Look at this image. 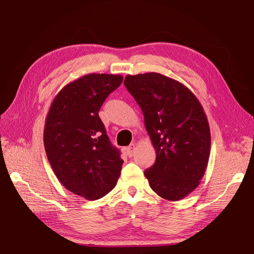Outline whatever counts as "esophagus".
<instances>
[{"label": "esophagus", "instance_id": "34e87169", "mask_svg": "<svg viewBox=\"0 0 254 254\" xmlns=\"http://www.w3.org/2000/svg\"><path fill=\"white\" fill-rule=\"evenodd\" d=\"M134 151H135L134 143H132V144H130L127 147V153L128 156H133V154H134Z\"/></svg>", "mask_w": 254, "mask_h": 254}]
</instances>
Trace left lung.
I'll return each mask as SVG.
<instances>
[{
    "label": "left lung",
    "instance_id": "left-lung-1",
    "mask_svg": "<svg viewBox=\"0 0 254 254\" xmlns=\"http://www.w3.org/2000/svg\"><path fill=\"white\" fill-rule=\"evenodd\" d=\"M124 85L139 104L155 149L144 175L156 194L178 201L200 184L211 149L209 122L200 101L179 81L155 72L127 75Z\"/></svg>",
    "mask_w": 254,
    "mask_h": 254
}]
</instances>
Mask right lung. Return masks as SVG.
<instances>
[{
    "instance_id": "right-lung-1",
    "label": "right lung",
    "mask_w": 254,
    "mask_h": 254,
    "mask_svg": "<svg viewBox=\"0 0 254 254\" xmlns=\"http://www.w3.org/2000/svg\"><path fill=\"white\" fill-rule=\"evenodd\" d=\"M122 75L91 74L72 81L55 95L45 119L43 141L59 181L86 200H98L117 186L123 160L99 117Z\"/></svg>"
}]
</instances>
